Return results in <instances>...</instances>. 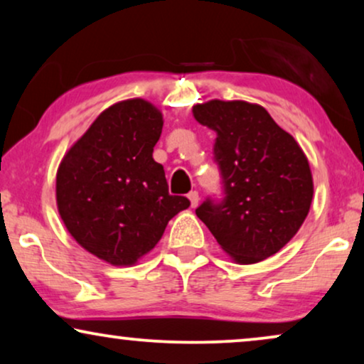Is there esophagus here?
<instances>
[{
  "instance_id": "1",
  "label": "esophagus",
  "mask_w": 364,
  "mask_h": 364,
  "mask_svg": "<svg viewBox=\"0 0 364 364\" xmlns=\"http://www.w3.org/2000/svg\"><path fill=\"white\" fill-rule=\"evenodd\" d=\"M187 197H188V200H191V205L192 207H197L198 205V200H200V197H198V192L197 191H192Z\"/></svg>"
}]
</instances>
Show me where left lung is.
Here are the masks:
<instances>
[{"mask_svg":"<svg viewBox=\"0 0 364 364\" xmlns=\"http://www.w3.org/2000/svg\"><path fill=\"white\" fill-rule=\"evenodd\" d=\"M193 117L215 131L223 198L197 207L218 245L237 263L275 255L310 212L313 177L301 147L265 107L245 101L197 104Z\"/></svg>","mask_w":364,"mask_h":364,"instance_id":"1","label":"left lung"}]
</instances>
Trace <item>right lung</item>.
I'll return each mask as SVG.
<instances>
[{"label": "right lung", "instance_id": "obj_1", "mask_svg": "<svg viewBox=\"0 0 364 364\" xmlns=\"http://www.w3.org/2000/svg\"><path fill=\"white\" fill-rule=\"evenodd\" d=\"M162 114L127 99L99 114L66 152L56 176V202L68 232L114 267L134 265L161 240L168 220L191 205L171 196L152 152Z\"/></svg>", "mask_w": 364, "mask_h": 364}]
</instances>
